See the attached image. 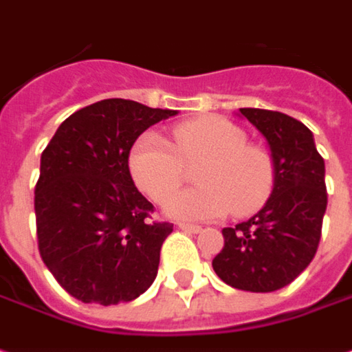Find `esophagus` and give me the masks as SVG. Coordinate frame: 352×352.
<instances>
[{
  "label": "esophagus",
  "instance_id": "34e87169",
  "mask_svg": "<svg viewBox=\"0 0 352 352\" xmlns=\"http://www.w3.org/2000/svg\"><path fill=\"white\" fill-rule=\"evenodd\" d=\"M179 229H183L185 233H200L202 231V227L192 226V223H179Z\"/></svg>",
  "mask_w": 352,
  "mask_h": 352
}]
</instances>
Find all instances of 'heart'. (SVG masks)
Returning a JSON list of instances; mask_svg holds the SVG:
<instances>
[{"mask_svg":"<svg viewBox=\"0 0 352 352\" xmlns=\"http://www.w3.org/2000/svg\"><path fill=\"white\" fill-rule=\"evenodd\" d=\"M204 160L196 173L200 186L167 202V214L208 221L254 212L274 185V164L266 150L246 144V133L223 117H200L171 129V142L144 133L129 154L136 186L154 202H166L185 179V166Z\"/></svg>","mask_w":352,"mask_h":352,"instance_id":"b5f03b06","label":"heart"}]
</instances>
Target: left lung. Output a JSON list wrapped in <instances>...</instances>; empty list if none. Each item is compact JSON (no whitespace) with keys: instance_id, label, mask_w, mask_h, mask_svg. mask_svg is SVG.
Listing matches in <instances>:
<instances>
[{"instance_id":"obj_1","label":"left lung","mask_w":352,"mask_h":352,"mask_svg":"<svg viewBox=\"0 0 352 352\" xmlns=\"http://www.w3.org/2000/svg\"><path fill=\"white\" fill-rule=\"evenodd\" d=\"M239 111L270 144L274 190L248 221L221 231L226 245L212 266L227 285L272 293L295 281L316 254L327 206L326 167L300 121L256 107Z\"/></svg>"}]
</instances>
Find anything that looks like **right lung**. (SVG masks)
Returning <instances> with one entry per match:
<instances>
[{
  "label": "right lung",
  "instance_id": "add662e5",
  "mask_svg": "<svg viewBox=\"0 0 352 352\" xmlns=\"http://www.w3.org/2000/svg\"><path fill=\"white\" fill-rule=\"evenodd\" d=\"M133 100L109 98L59 125L40 160L34 190L38 250L57 283L92 305H119L154 283L173 223L152 221L129 154L148 126L173 117Z\"/></svg>",
  "mask_w": 352,
  "mask_h": 352
}]
</instances>
